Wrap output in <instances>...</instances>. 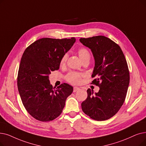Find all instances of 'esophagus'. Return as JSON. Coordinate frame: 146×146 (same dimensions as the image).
<instances>
[{"mask_svg":"<svg viewBox=\"0 0 146 146\" xmlns=\"http://www.w3.org/2000/svg\"><path fill=\"white\" fill-rule=\"evenodd\" d=\"M79 90H80V88H79L76 87V86H75V87H74V88H73V92H76V91H79Z\"/></svg>","mask_w":146,"mask_h":146,"instance_id":"1","label":"esophagus"}]
</instances>
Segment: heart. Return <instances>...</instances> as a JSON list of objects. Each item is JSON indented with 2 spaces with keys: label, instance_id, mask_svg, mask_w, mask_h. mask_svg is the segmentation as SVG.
<instances>
[{
  "label": "heart",
  "instance_id": "obj_1",
  "mask_svg": "<svg viewBox=\"0 0 146 146\" xmlns=\"http://www.w3.org/2000/svg\"><path fill=\"white\" fill-rule=\"evenodd\" d=\"M78 54L79 55V58L82 60V62H84L86 60H90V54L88 50L86 48H80L78 51ZM67 60V55L65 54L62 56V57L60 61V66H64L66 63ZM66 79L67 80L72 84H79L81 82L82 80V76L80 73L77 72H70L66 76Z\"/></svg>",
  "mask_w": 146,
  "mask_h": 146
}]
</instances>
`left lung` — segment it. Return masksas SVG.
<instances>
[{
	"mask_svg": "<svg viewBox=\"0 0 146 146\" xmlns=\"http://www.w3.org/2000/svg\"><path fill=\"white\" fill-rule=\"evenodd\" d=\"M90 48L95 60L92 84L99 86L98 92L87 90L88 97L81 104L83 111L98 121L115 115L123 105L129 84L127 62L120 47L103 36L80 38Z\"/></svg>",
	"mask_w": 146,
	"mask_h": 146,
	"instance_id": "left-lung-1",
	"label": "left lung"
}]
</instances>
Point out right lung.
Returning <instances> with one entry per match:
<instances>
[{"instance_id": "right-lung-1", "label": "right lung", "mask_w": 146, "mask_h": 146, "mask_svg": "<svg viewBox=\"0 0 146 146\" xmlns=\"http://www.w3.org/2000/svg\"><path fill=\"white\" fill-rule=\"evenodd\" d=\"M75 42L74 37L42 38L24 50L18 73V90L25 109L38 120L48 122L59 116L73 92V88L65 83L53 88L49 74L59 69L62 56Z\"/></svg>"}]
</instances>
